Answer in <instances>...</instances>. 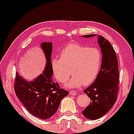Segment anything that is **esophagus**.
<instances>
[{"instance_id":"esophagus-1","label":"esophagus","mask_w":134,"mask_h":134,"mask_svg":"<svg viewBox=\"0 0 134 134\" xmlns=\"http://www.w3.org/2000/svg\"><path fill=\"white\" fill-rule=\"evenodd\" d=\"M69 93H70V94L71 95H77V94L76 92H75V91H73V90L70 91Z\"/></svg>"}]
</instances>
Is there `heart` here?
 Listing matches in <instances>:
<instances>
[{
  "label": "heart",
  "instance_id": "heart-1",
  "mask_svg": "<svg viewBox=\"0 0 134 134\" xmlns=\"http://www.w3.org/2000/svg\"><path fill=\"white\" fill-rule=\"evenodd\" d=\"M102 63V54L97 48L79 44H70L60 52V58L51 60V67L58 81L65 83L73 75L67 86L79 88L93 83L97 77Z\"/></svg>",
  "mask_w": 134,
  "mask_h": 134
}]
</instances>
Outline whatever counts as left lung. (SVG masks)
Wrapping results in <instances>:
<instances>
[{
  "label": "left lung",
  "mask_w": 134,
  "mask_h": 134,
  "mask_svg": "<svg viewBox=\"0 0 134 134\" xmlns=\"http://www.w3.org/2000/svg\"><path fill=\"white\" fill-rule=\"evenodd\" d=\"M95 34L83 36L89 38ZM98 42L102 54V63L97 77L84 90L91 102L82 111L84 116L95 120L105 115L113 108L117 100L119 72L118 59L114 48L102 36H98Z\"/></svg>",
  "instance_id": "1"
}]
</instances>
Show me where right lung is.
Wrapping results in <instances>:
<instances>
[{"mask_svg": "<svg viewBox=\"0 0 134 134\" xmlns=\"http://www.w3.org/2000/svg\"><path fill=\"white\" fill-rule=\"evenodd\" d=\"M46 58V64L42 74L32 81H27L16 74L14 91L17 97L30 114L42 120L52 116L58 110L62 98L69 92L60 88L54 81L51 67V56L52 43L42 42L41 44Z\"/></svg>", "mask_w": 134, "mask_h": 134, "instance_id": "obj_1", "label": "right lung"}]
</instances>
